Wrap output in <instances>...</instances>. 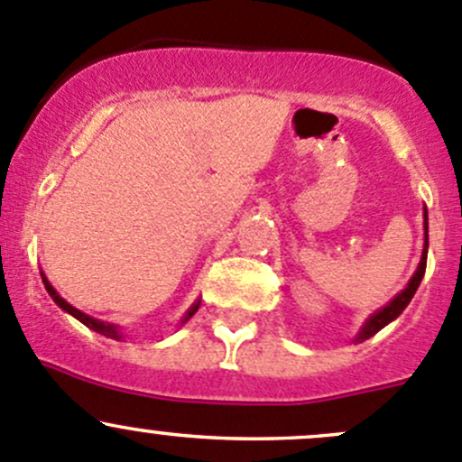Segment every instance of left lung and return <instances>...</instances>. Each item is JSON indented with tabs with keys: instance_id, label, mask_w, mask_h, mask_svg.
<instances>
[{
	"instance_id": "obj_1",
	"label": "left lung",
	"mask_w": 462,
	"mask_h": 462,
	"mask_svg": "<svg viewBox=\"0 0 462 462\" xmlns=\"http://www.w3.org/2000/svg\"><path fill=\"white\" fill-rule=\"evenodd\" d=\"M427 230H430V226H427V209H425V250H422V257H420V263H418V270L413 273V277L409 279L407 288H404L402 292H398V295H395L393 300L384 306V309H380L377 313H374L369 319H366V324L362 326V330L357 333L356 342H365V339L374 337L377 330H382L386 324H389V321H393L395 318H398V315L409 306L411 297L416 295V291H418V286H420L422 277H425V268H427V248H430V235H427Z\"/></svg>"
}]
</instances>
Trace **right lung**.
<instances>
[{"label": "right lung", "mask_w": 462, "mask_h": 462, "mask_svg": "<svg viewBox=\"0 0 462 462\" xmlns=\"http://www.w3.org/2000/svg\"><path fill=\"white\" fill-rule=\"evenodd\" d=\"M42 282H44V288H46V291H49V295L53 297V301H55V304L60 306V309L67 310L69 315H73V318L80 319L82 324L88 326V328H91V330H96V333L105 335V337H111V339H123V333H120V328H118V326H116V324H106V321H102V319H93V318H88L87 313H82V310L73 309V306L69 304V301H64L62 297L58 295V291H55V288L51 286L49 279L44 277V273H42ZM199 306H201V301H194L192 309H189L188 313H185V318L180 319V324H185V321H188L189 318H192V315L197 313V310H199Z\"/></svg>", "instance_id": "1"}]
</instances>
